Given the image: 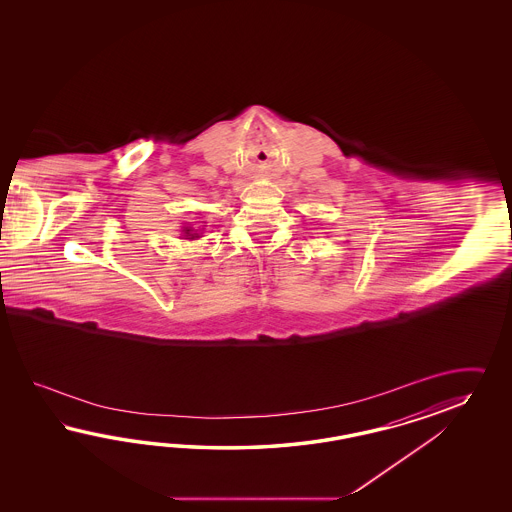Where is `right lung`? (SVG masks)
<instances>
[{
    "label": "right lung",
    "instance_id": "add662e5",
    "mask_svg": "<svg viewBox=\"0 0 512 512\" xmlns=\"http://www.w3.org/2000/svg\"><path fill=\"white\" fill-rule=\"evenodd\" d=\"M184 233H186V236H189V240H193V238H199L197 233H193V229H191V227H186V229H184Z\"/></svg>",
    "mask_w": 512,
    "mask_h": 512
}]
</instances>
